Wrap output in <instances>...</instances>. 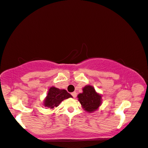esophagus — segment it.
<instances>
[{"label": "esophagus", "instance_id": "34e87169", "mask_svg": "<svg viewBox=\"0 0 148 148\" xmlns=\"http://www.w3.org/2000/svg\"><path fill=\"white\" fill-rule=\"evenodd\" d=\"M71 95H72V97H73L74 99H75V98H76V96H77V93H76V92H72V93H71Z\"/></svg>", "mask_w": 148, "mask_h": 148}]
</instances>
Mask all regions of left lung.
Segmentation results:
<instances>
[{
  "label": "left lung",
  "instance_id": "left-lung-1",
  "mask_svg": "<svg viewBox=\"0 0 148 148\" xmlns=\"http://www.w3.org/2000/svg\"><path fill=\"white\" fill-rule=\"evenodd\" d=\"M82 91L83 92L78 94L77 97L83 109L88 113H92L98 110L102 104V95L90 85L85 86Z\"/></svg>",
  "mask_w": 148,
  "mask_h": 148
}]
</instances>
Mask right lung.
<instances>
[{"mask_svg":"<svg viewBox=\"0 0 148 148\" xmlns=\"http://www.w3.org/2000/svg\"><path fill=\"white\" fill-rule=\"evenodd\" d=\"M72 97L65 89H60L52 86L49 89L46 98L44 100V106L50 109H54L65 99Z\"/></svg>","mask_w":148,"mask_h":148,"instance_id":"right-lung-1","label":"right lung"}]
</instances>
